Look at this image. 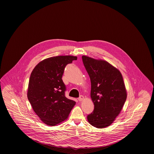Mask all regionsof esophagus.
<instances>
[{"label": "esophagus", "instance_id": "obj_1", "mask_svg": "<svg viewBox=\"0 0 154 154\" xmlns=\"http://www.w3.org/2000/svg\"><path fill=\"white\" fill-rule=\"evenodd\" d=\"M84 99V97L83 96L81 95L80 96V97L78 99V100H79V101H82Z\"/></svg>", "mask_w": 154, "mask_h": 154}]
</instances>
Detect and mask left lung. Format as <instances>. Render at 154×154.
Returning a JSON list of instances; mask_svg holds the SVG:
<instances>
[{
  "instance_id": "left-lung-1",
  "label": "left lung",
  "mask_w": 154,
  "mask_h": 154,
  "mask_svg": "<svg viewBox=\"0 0 154 154\" xmlns=\"http://www.w3.org/2000/svg\"><path fill=\"white\" fill-rule=\"evenodd\" d=\"M82 59L91 79V97L94 104L88 122L97 128H106L119 114L127 97L122 74L104 60L85 55Z\"/></svg>"
}]
</instances>
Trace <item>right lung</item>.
Wrapping results in <instances>:
<instances>
[{"mask_svg":"<svg viewBox=\"0 0 154 154\" xmlns=\"http://www.w3.org/2000/svg\"><path fill=\"white\" fill-rule=\"evenodd\" d=\"M77 57L60 55L40 62L32 70L27 96L34 112L45 125L55 126L67 119L75 102L65 96L62 80L65 66Z\"/></svg>","mask_w":154,"mask_h":154,"instance_id":"obj_1","label":"right lung"}]
</instances>
